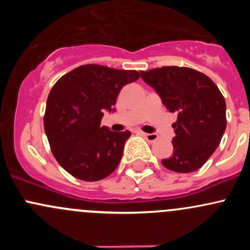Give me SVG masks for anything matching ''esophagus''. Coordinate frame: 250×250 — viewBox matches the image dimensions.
Here are the masks:
<instances>
[{
    "label": "esophagus",
    "instance_id": "esophagus-1",
    "mask_svg": "<svg viewBox=\"0 0 250 250\" xmlns=\"http://www.w3.org/2000/svg\"><path fill=\"white\" fill-rule=\"evenodd\" d=\"M140 134L143 135V137L145 138V139L147 140L148 143H155V141L158 139L157 134H147V133H140Z\"/></svg>",
    "mask_w": 250,
    "mask_h": 250
}]
</instances>
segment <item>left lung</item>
<instances>
[{
	"label": "left lung",
	"instance_id": "1",
	"mask_svg": "<svg viewBox=\"0 0 250 250\" xmlns=\"http://www.w3.org/2000/svg\"><path fill=\"white\" fill-rule=\"evenodd\" d=\"M140 75L168 111L178 113L173 123L174 151L162 165L176 173L200 169L226 129V103L219 88L208 76L190 67L163 66Z\"/></svg>",
	"mask_w": 250,
	"mask_h": 250
}]
</instances>
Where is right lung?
Here are the masks:
<instances>
[{
	"label": "right lung",
	"instance_id": "obj_1",
	"mask_svg": "<svg viewBox=\"0 0 250 250\" xmlns=\"http://www.w3.org/2000/svg\"><path fill=\"white\" fill-rule=\"evenodd\" d=\"M135 70L78 66L58 80L47 99L43 123L55 160L75 178L98 181L117 168L129 130L100 127L104 111H115L121 89L139 78Z\"/></svg>",
	"mask_w": 250,
	"mask_h": 250
}]
</instances>
